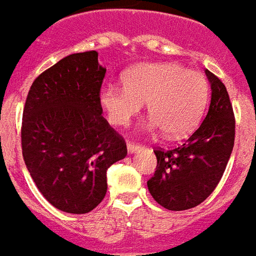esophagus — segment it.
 I'll return each instance as SVG.
<instances>
[{
    "mask_svg": "<svg viewBox=\"0 0 256 256\" xmlns=\"http://www.w3.org/2000/svg\"><path fill=\"white\" fill-rule=\"evenodd\" d=\"M126 148H128V153H136L138 150L140 148V146L139 144H135V143H126Z\"/></svg>",
    "mask_w": 256,
    "mask_h": 256,
    "instance_id": "esophagus-1",
    "label": "esophagus"
}]
</instances>
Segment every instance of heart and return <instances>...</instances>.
Segmentation results:
<instances>
[{"instance_id":"obj_1","label":"heart","mask_w":256,"mask_h":256,"mask_svg":"<svg viewBox=\"0 0 256 256\" xmlns=\"http://www.w3.org/2000/svg\"><path fill=\"white\" fill-rule=\"evenodd\" d=\"M122 85H104L99 102L110 122L126 125L148 104L143 131H164L168 138H182L194 131L208 103L210 85L197 70L172 62L142 63L122 74Z\"/></svg>"}]
</instances>
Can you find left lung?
<instances>
[{
    "instance_id": "1",
    "label": "left lung",
    "mask_w": 256,
    "mask_h": 256,
    "mask_svg": "<svg viewBox=\"0 0 256 256\" xmlns=\"http://www.w3.org/2000/svg\"><path fill=\"white\" fill-rule=\"evenodd\" d=\"M211 103L206 118L182 146L154 150L157 168L148 180L150 194L171 211L194 208L218 186L234 146V114L224 82L206 70Z\"/></svg>"
}]
</instances>
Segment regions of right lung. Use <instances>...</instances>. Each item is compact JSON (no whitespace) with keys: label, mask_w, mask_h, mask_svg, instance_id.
I'll use <instances>...</instances> for the list:
<instances>
[{"label":"right lung","mask_w":256,"mask_h":256,"mask_svg":"<svg viewBox=\"0 0 256 256\" xmlns=\"http://www.w3.org/2000/svg\"><path fill=\"white\" fill-rule=\"evenodd\" d=\"M106 68L98 52L63 58L34 80L22 122V150L38 190L67 214H86L108 192V170L126 156L124 139L102 117Z\"/></svg>","instance_id":"1"}]
</instances>
